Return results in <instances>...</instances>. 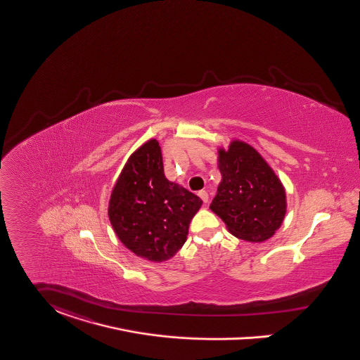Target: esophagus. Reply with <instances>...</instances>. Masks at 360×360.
<instances>
[{"instance_id": "obj_1", "label": "esophagus", "mask_w": 360, "mask_h": 360, "mask_svg": "<svg viewBox=\"0 0 360 360\" xmlns=\"http://www.w3.org/2000/svg\"><path fill=\"white\" fill-rule=\"evenodd\" d=\"M198 195H199V198L203 200V203L207 205V202H209V193L206 191H199L198 192Z\"/></svg>"}]
</instances>
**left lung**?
<instances>
[{
	"mask_svg": "<svg viewBox=\"0 0 360 360\" xmlns=\"http://www.w3.org/2000/svg\"><path fill=\"white\" fill-rule=\"evenodd\" d=\"M221 183L210 205L238 239L262 243L283 225L287 192L264 157L248 143L232 141L218 148Z\"/></svg>",
	"mask_w": 360,
	"mask_h": 360,
	"instance_id": "8db88e82",
	"label": "left lung"
}]
</instances>
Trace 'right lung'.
<instances>
[{
  "mask_svg": "<svg viewBox=\"0 0 360 360\" xmlns=\"http://www.w3.org/2000/svg\"><path fill=\"white\" fill-rule=\"evenodd\" d=\"M202 203L199 196L165 177L161 147L150 139L121 170L108 214L128 250L146 261L165 262L186 243Z\"/></svg>",
  "mask_w": 360,
  "mask_h": 360,
  "instance_id": "right-lung-1",
  "label": "right lung"
}]
</instances>
